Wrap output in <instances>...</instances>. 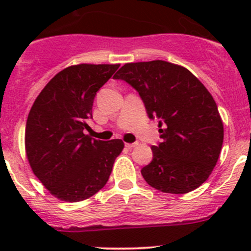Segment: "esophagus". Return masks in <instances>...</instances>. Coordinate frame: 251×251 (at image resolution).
Wrapping results in <instances>:
<instances>
[{
	"label": "esophagus",
	"instance_id": "34e87169",
	"mask_svg": "<svg viewBox=\"0 0 251 251\" xmlns=\"http://www.w3.org/2000/svg\"><path fill=\"white\" fill-rule=\"evenodd\" d=\"M125 146L127 147L128 149L135 148V147H137V146H138V142H135V143H125Z\"/></svg>",
	"mask_w": 251,
	"mask_h": 251
}]
</instances>
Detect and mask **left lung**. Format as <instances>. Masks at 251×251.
Instances as JSON below:
<instances>
[{"mask_svg": "<svg viewBox=\"0 0 251 251\" xmlns=\"http://www.w3.org/2000/svg\"><path fill=\"white\" fill-rule=\"evenodd\" d=\"M114 78L140 93L149 119L159 120L161 142L141 170L158 191L184 194L204 183L224 143V124L214 98L188 69L165 60L126 63Z\"/></svg>", "mask_w": 251, "mask_h": 251, "instance_id": "left-lung-1", "label": "left lung"}]
</instances>
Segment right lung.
<instances>
[{
    "label": "right lung",
    "mask_w": 251,
    "mask_h": 251,
    "mask_svg": "<svg viewBox=\"0 0 251 251\" xmlns=\"http://www.w3.org/2000/svg\"><path fill=\"white\" fill-rule=\"evenodd\" d=\"M119 64H78L58 73L35 100L25 127L31 170L50 194L75 203L95 196L109 179L124 142L95 140L90 126L97 91Z\"/></svg>",
    "instance_id": "1"
}]
</instances>
